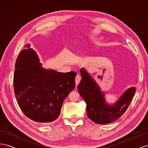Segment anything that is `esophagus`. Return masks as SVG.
Returning a JSON list of instances; mask_svg holds the SVG:
<instances>
[{
  "label": "esophagus",
  "instance_id": "obj_1",
  "mask_svg": "<svg viewBox=\"0 0 148 148\" xmlns=\"http://www.w3.org/2000/svg\"><path fill=\"white\" fill-rule=\"evenodd\" d=\"M81 79H82V77L80 75H77L76 76V78H75V84H76V86H78V84H79V82L81 81Z\"/></svg>",
  "mask_w": 148,
  "mask_h": 148
}]
</instances>
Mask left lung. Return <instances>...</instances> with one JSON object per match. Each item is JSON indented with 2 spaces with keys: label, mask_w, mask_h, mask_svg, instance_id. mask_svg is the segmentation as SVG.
<instances>
[{
  "label": "left lung",
  "mask_w": 148,
  "mask_h": 148,
  "mask_svg": "<svg viewBox=\"0 0 148 148\" xmlns=\"http://www.w3.org/2000/svg\"><path fill=\"white\" fill-rule=\"evenodd\" d=\"M82 79L78 86L80 96L86 103L88 117L97 124L104 125L119 119L130 104L136 92L135 87L125 91L114 104H109L105 99V92L84 68L80 70Z\"/></svg>",
  "instance_id": "obj_1"
}]
</instances>
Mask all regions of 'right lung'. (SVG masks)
Segmentation results:
<instances>
[{
	"label": "right lung",
	"instance_id": "1",
	"mask_svg": "<svg viewBox=\"0 0 148 148\" xmlns=\"http://www.w3.org/2000/svg\"><path fill=\"white\" fill-rule=\"evenodd\" d=\"M18 56L13 86L18 104L26 117L44 124L56 120L63 102L75 86V71L46 69L27 44Z\"/></svg>",
	"mask_w": 148,
	"mask_h": 148
}]
</instances>
